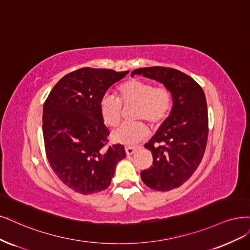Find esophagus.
<instances>
[{"mask_svg": "<svg viewBox=\"0 0 250 250\" xmlns=\"http://www.w3.org/2000/svg\"><path fill=\"white\" fill-rule=\"evenodd\" d=\"M135 151H136V148H133V147H125V152H126V154H127V156H130V155H132Z\"/></svg>", "mask_w": 250, "mask_h": 250, "instance_id": "esophagus-1", "label": "esophagus"}]
</instances>
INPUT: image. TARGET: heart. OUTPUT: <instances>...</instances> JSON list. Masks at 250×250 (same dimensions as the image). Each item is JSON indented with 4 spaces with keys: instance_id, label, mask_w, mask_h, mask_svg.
<instances>
[{
    "instance_id": "1",
    "label": "heart",
    "mask_w": 250,
    "mask_h": 250,
    "mask_svg": "<svg viewBox=\"0 0 250 250\" xmlns=\"http://www.w3.org/2000/svg\"><path fill=\"white\" fill-rule=\"evenodd\" d=\"M118 98L105 95L99 102L100 116L107 126L116 127L121 120V103L135 104L134 118L143 119L155 126L168 115L171 107V94L163 85L153 87L149 82L131 80L118 88ZM148 134L145 123L137 121L119 126L111 133L113 140L122 145L132 146L140 143Z\"/></svg>"
}]
</instances>
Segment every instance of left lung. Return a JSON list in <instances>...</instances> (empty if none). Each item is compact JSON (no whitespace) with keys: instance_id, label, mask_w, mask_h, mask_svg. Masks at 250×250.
Masks as SVG:
<instances>
[{"instance_id":"8db88e82","label":"left lung","mask_w":250,"mask_h":250,"mask_svg":"<svg viewBox=\"0 0 250 250\" xmlns=\"http://www.w3.org/2000/svg\"><path fill=\"white\" fill-rule=\"evenodd\" d=\"M133 75L157 81L170 92L173 106L152 139L145 145L153 165L141 173L143 182L168 191L187 181L201 163L208 140V109L205 93L190 76L173 68L147 67Z\"/></svg>"}]
</instances>
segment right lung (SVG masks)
<instances>
[{
  "mask_svg": "<svg viewBox=\"0 0 250 250\" xmlns=\"http://www.w3.org/2000/svg\"><path fill=\"white\" fill-rule=\"evenodd\" d=\"M128 72L81 68L62 77L44 102L42 130L47 160L58 178L76 192L104 190L117 163L126 157L122 145L104 148L109 131L99 102Z\"/></svg>",
  "mask_w": 250,
  "mask_h": 250,
  "instance_id": "obj_1",
  "label": "right lung"
}]
</instances>
